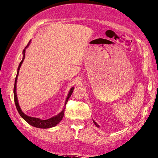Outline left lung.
Segmentation results:
<instances>
[{
  "mask_svg": "<svg viewBox=\"0 0 158 158\" xmlns=\"http://www.w3.org/2000/svg\"><path fill=\"white\" fill-rule=\"evenodd\" d=\"M94 123H95V125H96V126H97V127H99V125H98V123H97L95 122V121H94Z\"/></svg>",
  "mask_w": 158,
  "mask_h": 158,
  "instance_id": "8db88e82",
  "label": "left lung"
}]
</instances>
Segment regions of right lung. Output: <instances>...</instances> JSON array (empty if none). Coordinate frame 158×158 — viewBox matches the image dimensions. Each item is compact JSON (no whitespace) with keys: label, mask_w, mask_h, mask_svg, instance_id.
<instances>
[{"label":"right lung","mask_w":158,"mask_h":158,"mask_svg":"<svg viewBox=\"0 0 158 158\" xmlns=\"http://www.w3.org/2000/svg\"><path fill=\"white\" fill-rule=\"evenodd\" d=\"M31 43V40L29 41V43H28L27 45L26 46V47L24 48V50L23 51V59L20 63L19 67H18V69H17V76H16V78H15V85H14V100H15V106L16 107H17V110L19 112V114H20L22 118L25 119L27 122L30 124L31 125L35 127H38V128H42V129H47V128H51L52 127H55V125H57L60 121L62 120L63 116H64V111L65 110V105L67 104V102H68V99H69V98L71 97V95L73 94V91L74 89V87H73L70 91L69 93V94L67 95V98H66V101L65 102H64V109L62 110V111L59 113V114L56 115L52 117V118H50V119H45V120H43V119H40L39 118H33V117H30V116H28L26 114H24V113L22 111L21 107L19 106V104L18 102V98H17V77H18V75H19V70H20V68L21 67V64L23 62L24 59H25V51H26V48L29 47V44Z\"/></svg>","instance_id":"1"}]
</instances>
